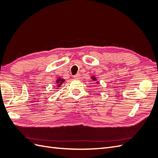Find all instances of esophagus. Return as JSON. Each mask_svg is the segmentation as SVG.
Instances as JSON below:
<instances>
[{
  "label": "esophagus",
  "mask_w": 158,
  "mask_h": 158,
  "mask_svg": "<svg viewBox=\"0 0 158 158\" xmlns=\"http://www.w3.org/2000/svg\"><path fill=\"white\" fill-rule=\"evenodd\" d=\"M74 78L75 80H79L80 78V75L79 74H77L76 75L74 76Z\"/></svg>",
  "instance_id": "1"
}]
</instances>
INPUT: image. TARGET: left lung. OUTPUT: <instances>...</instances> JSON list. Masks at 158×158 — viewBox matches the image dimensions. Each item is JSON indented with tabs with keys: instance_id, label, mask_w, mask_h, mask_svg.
<instances>
[{
	"instance_id": "obj_1",
	"label": "left lung",
	"mask_w": 158,
	"mask_h": 158,
	"mask_svg": "<svg viewBox=\"0 0 158 158\" xmlns=\"http://www.w3.org/2000/svg\"><path fill=\"white\" fill-rule=\"evenodd\" d=\"M91 79H92L93 81H94V82H95V81H96V84H99V82H98V80H97V78L95 77V76H91Z\"/></svg>"
}]
</instances>
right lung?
<instances>
[{
  "instance_id": "obj_1",
  "label": "right lung",
  "mask_w": 158,
  "mask_h": 158,
  "mask_svg": "<svg viewBox=\"0 0 158 158\" xmlns=\"http://www.w3.org/2000/svg\"><path fill=\"white\" fill-rule=\"evenodd\" d=\"M64 81H65L64 79L60 77L57 78L56 80V85H55V87L54 88V89H59L61 86V85L64 82Z\"/></svg>"
}]
</instances>
